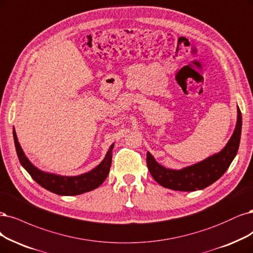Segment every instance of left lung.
<instances>
[{
	"instance_id": "left-lung-1",
	"label": "left lung",
	"mask_w": 253,
	"mask_h": 253,
	"mask_svg": "<svg viewBox=\"0 0 253 253\" xmlns=\"http://www.w3.org/2000/svg\"><path fill=\"white\" fill-rule=\"evenodd\" d=\"M242 132V114L238 107L236 128L224 149L205 160L182 169H170L162 167L150 152L146 154V164L152 177L163 187L180 191L203 189L220 179L236 157Z\"/></svg>"
}]
</instances>
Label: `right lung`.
<instances>
[{
	"label": "right lung",
	"instance_id": "1",
	"mask_svg": "<svg viewBox=\"0 0 253 253\" xmlns=\"http://www.w3.org/2000/svg\"><path fill=\"white\" fill-rule=\"evenodd\" d=\"M13 139L16 154L22 167L29 172V175L34 181L51 193L60 196H76L88 193V191L100 186L108 177L112 163V151L114 147V143L110 146L104 159L92 170L78 176H60L56 175V173L42 171L34 167L23 152L19 140H17L14 127Z\"/></svg>",
	"mask_w": 253,
	"mask_h": 253
}]
</instances>
